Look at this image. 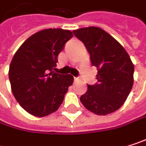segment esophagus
Wrapping results in <instances>:
<instances>
[{
    "label": "esophagus",
    "instance_id": "34e87169",
    "mask_svg": "<svg viewBox=\"0 0 146 146\" xmlns=\"http://www.w3.org/2000/svg\"><path fill=\"white\" fill-rule=\"evenodd\" d=\"M73 79H74V82H78V81H79L81 79V78L80 77H74Z\"/></svg>",
    "mask_w": 146,
    "mask_h": 146
}]
</instances>
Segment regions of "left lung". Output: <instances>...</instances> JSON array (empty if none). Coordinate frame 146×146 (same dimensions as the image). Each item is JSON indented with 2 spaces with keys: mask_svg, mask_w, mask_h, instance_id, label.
<instances>
[{
  "mask_svg": "<svg viewBox=\"0 0 146 146\" xmlns=\"http://www.w3.org/2000/svg\"><path fill=\"white\" fill-rule=\"evenodd\" d=\"M86 47L92 66L98 69L97 82L87 84L80 97L86 109L106 115L119 109L129 96L133 84L134 68L125 49L112 36L97 27L73 31Z\"/></svg>",
  "mask_w": 146,
  "mask_h": 146,
  "instance_id": "obj_1",
  "label": "left lung"
}]
</instances>
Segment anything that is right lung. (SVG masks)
<instances>
[{"label": "right lung", "instance_id": "obj_1", "mask_svg": "<svg viewBox=\"0 0 146 146\" xmlns=\"http://www.w3.org/2000/svg\"><path fill=\"white\" fill-rule=\"evenodd\" d=\"M73 36L69 30H41L23 42L9 68V80L17 102L29 113L41 117L56 111L73 77L52 72L57 56Z\"/></svg>", "mask_w": 146, "mask_h": 146}]
</instances>
